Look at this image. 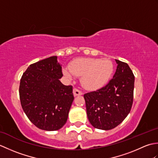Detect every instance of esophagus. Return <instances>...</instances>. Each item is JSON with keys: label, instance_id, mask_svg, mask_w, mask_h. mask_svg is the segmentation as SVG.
<instances>
[{"label": "esophagus", "instance_id": "34e87169", "mask_svg": "<svg viewBox=\"0 0 158 158\" xmlns=\"http://www.w3.org/2000/svg\"><path fill=\"white\" fill-rule=\"evenodd\" d=\"M73 94H74V96H80V95L83 94V93L81 92V91H80V90L78 89L77 88H74L73 89Z\"/></svg>", "mask_w": 158, "mask_h": 158}]
</instances>
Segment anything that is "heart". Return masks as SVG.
Masks as SVG:
<instances>
[{
    "mask_svg": "<svg viewBox=\"0 0 158 158\" xmlns=\"http://www.w3.org/2000/svg\"><path fill=\"white\" fill-rule=\"evenodd\" d=\"M113 70V64L109 59L82 58L74 60L70 67L63 69V72L70 79L81 76V83L85 89L96 90L108 83Z\"/></svg>",
    "mask_w": 158,
    "mask_h": 158,
    "instance_id": "obj_1",
    "label": "heart"
}]
</instances>
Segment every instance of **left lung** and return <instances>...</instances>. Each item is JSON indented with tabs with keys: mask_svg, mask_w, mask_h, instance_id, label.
Here are the masks:
<instances>
[{
	"mask_svg": "<svg viewBox=\"0 0 158 158\" xmlns=\"http://www.w3.org/2000/svg\"><path fill=\"white\" fill-rule=\"evenodd\" d=\"M115 61L116 71L108 84L83 96L88 119L95 128H114L123 122L132 108L135 76L127 63Z\"/></svg>",
	"mask_w": 158,
	"mask_h": 158,
	"instance_id": "obj_1",
	"label": "left lung"
}]
</instances>
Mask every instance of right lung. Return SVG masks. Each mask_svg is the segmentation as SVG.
Returning a JSON list of instances; mask_svg holds the SVG:
<instances>
[{"mask_svg":"<svg viewBox=\"0 0 158 158\" xmlns=\"http://www.w3.org/2000/svg\"><path fill=\"white\" fill-rule=\"evenodd\" d=\"M58 57L30 65L20 79L19 98L23 111L35 126L58 130L66 123L74 100L72 85H64Z\"/></svg>","mask_w":158,"mask_h":158,"instance_id":"right-lung-1","label":"right lung"}]
</instances>
